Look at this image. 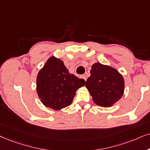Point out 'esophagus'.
<instances>
[{"mask_svg": "<svg viewBox=\"0 0 150 150\" xmlns=\"http://www.w3.org/2000/svg\"><path fill=\"white\" fill-rule=\"evenodd\" d=\"M81 78L84 79V81L86 80V75H82V76H81Z\"/></svg>", "mask_w": 150, "mask_h": 150, "instance_id": "obj_1", "label": "esophagus"}]
</instances>
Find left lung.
<instances>
[{
  "mask_svg": "<svg viewBox=\"0 0 150 150\" xmlns=\"http://www.w3.org/2000/svg\"><path fill=\"white\" fill-rule=\"evenodd\" d=\"M90 73L85 86L96 105L110 107L122 97L125 80L115 68L97 62L91 66Z\"/></svg>",
  "mask_w": 150,
  "mask_h": 150,
  "instance_id": "8db88e82",
  "label": "left lung"
}]
</instances>
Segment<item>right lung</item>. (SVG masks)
<instances>
[{
	"instance_id": "1",
	"label": "right lung",
	"mask_w": 150,
	"mask_h": 150,
	"mask_svg": "<svg viewBox=\"0 0 150 150\" xmlns=\"http://www.w3.org/2000/svg\"><path fill=\"white\" fill-rule=\"evenodd\" d=\"M84 84L69 73L61 59L52 56L38 73L36 89L43 105L58 111L71 105L75 92Z\"/></svg>"
}]
</instances>
